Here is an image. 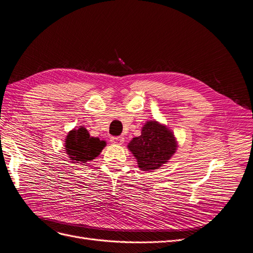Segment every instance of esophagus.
Here are the masks:
<instances>
[{
	"label": "esophagus",
	"instance_id": "1",
	"mask_svg": "<svg viewBox=\"0 0 253 253\" xmlns=\"http://www.w3.org/2000/svg\"><path fill=\"white\" fill-rule=\"evenodd\" d=\"M110 142L112 144H116V145H122L124 142V137L122 136H111L110 137Z\"/></svg>",
	"mask_w": 253,
	"mask_h": 253
}]
</instances>
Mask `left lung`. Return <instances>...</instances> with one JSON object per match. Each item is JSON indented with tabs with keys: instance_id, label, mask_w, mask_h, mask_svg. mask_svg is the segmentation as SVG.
Here are the masks:
<instances>
[{
	"instance_id": "1",
	"label": "left lung",
	"mask_w": 253,
	"mask_h": 253,
	"mask_svg": "<svg viewBox=\"0 0 253 253\" xmlns=\"http://www.w3.org/2000/svg\"><path fill=\"white\" fill-rule=\"evenodd\" d=\"M127 147L135 157L138 168L151 171L166 164L174 154L177 143L169 128L149 121L143 126L141 135L133 137Z\"/></svg>"
}]
</instances>
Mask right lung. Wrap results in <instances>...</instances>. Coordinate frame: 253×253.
Masks as SVG:
<instances>
[{
    "label": "right lung",
    "instance_id": "obj_1",
    "mask_svg": "<svg viewBox=\"0 0 253 253\" xmlns=\"http://www.w3.org/2000/svg\"><path fill=\"white\" fill-rule=\"evenodd\" d=\"M105 146V141H101L99 137L90 136L87 129L82 126L78 129H72L65 140V149L73 164L79 163L87 165L99 156Z\"/></svg>",
    "mask_w": 253,
    "mask_h": 253
}]
</instances>
